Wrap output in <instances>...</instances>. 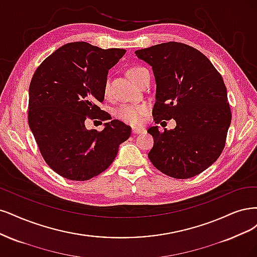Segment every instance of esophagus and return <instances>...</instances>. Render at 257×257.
<instances>
[{"label": "esophagus", "mask_w": 257, "mask_h": 257, "mask_svg": "<svg viewBox=\"0 0 257 257\" xmlns=\"http://www.w3.org/2000/svg\"><path fill=\"white\" fill-rule=\"evenodd\" d=\"M143 131H144L143 128H138V127L132 128V134H134V135H139V134H141V132H143Z\"/></svg>", "instance_id": "esophagus-1"}]
</instances>
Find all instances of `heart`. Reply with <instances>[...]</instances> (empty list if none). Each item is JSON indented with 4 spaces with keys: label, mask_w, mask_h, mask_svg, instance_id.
I'll return each instance as SVG.
<instances>
[{
    "label": "heart",
    "mask_w": 257,
    "mask_h": 257,
    "mask_svg": "<svg viewBox=\"0 0 257 257\" xmlns=\"http://www.w3.org/2000/svg\"><path fill=\"white\" fill-rule=\"evenodd\" d=\"M146 68L141 67V66H135L128 70V76L131 80H134L138 83V80ZM104 95H110V81L106 80L104 84ZM150 110V107L146 103L141 104H121L116 107V110L114 112V115L116 116L117 119L129 123L132 126H138L143 120L144 115Z\"/></svg>",
    "instance_id": "heart-1"
}]
</instances>
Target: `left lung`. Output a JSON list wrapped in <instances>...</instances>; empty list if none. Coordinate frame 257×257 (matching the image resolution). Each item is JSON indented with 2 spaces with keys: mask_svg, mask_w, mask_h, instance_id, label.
<instances>
[{
  "mask_svg": "<svg viewBox=\"0 0 257 257\" xmlns=\"http://www.w3.org/2000/svg\"><path fill=\"white\" fill-rule=\"evenodd\" d=\"M156 79V123L176 120L171 130H147L154 138L148 158L173 178L187 179L208 169L225 146L231 113L219 71L193 47L169 41L136 51Z\"/></svg>",
  "mask_w": 257,
  "mask_h": 257,
  "instance_id": "left-lung-1",
  "label": "left lung"
}]
</instances>
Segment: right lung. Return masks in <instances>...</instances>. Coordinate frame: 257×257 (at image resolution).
Instances as JSON below:
<instances>
[{
    "label": "right lung",
    "instance_id": "1",
    "mask_svg": "<svg viewBox=\"0 0 257 257\" xmlns=\"http://www.w3.org/2000/svg\"><path fill=\"white\" fill-rule=\"evenodd\" d=\"M125 49H101L84 41L62 46L41 63L29 90V126L46 163L70 180H88L114 161L131 128L113 119L87 130L86 119H112L98 106L109 69Z\"/></svg>",
    "mask_w": 257,
    "mask_h": 257
}]
</instances>
